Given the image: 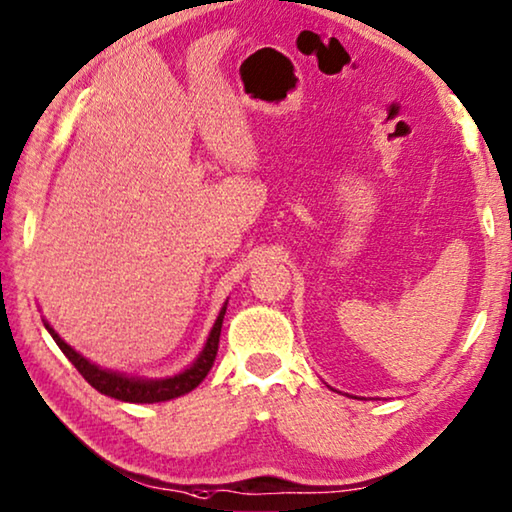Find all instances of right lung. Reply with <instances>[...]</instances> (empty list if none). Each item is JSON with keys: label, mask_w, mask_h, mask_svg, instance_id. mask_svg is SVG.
<instances>
[{"label": "right lung", "mask_w": 512, "mask_h": 512, "mask_svg": "<svg viewBox=\"0 0 512 512\" xmlns=\"http://www.w3.org/2000/svg\"><path fill=\"white\" fill-rule=\"evenodd\" d=\"M225 310H227V300L223 303L221 312H218L214 326L209 330V337L205 346H202L198 358L193 360L184 371L166 378H143V376H129L125 371L102 369L100 364L84 358V355L75 351L70 344L63 342L59 332L50 326V321L43 319V323L56 342V346L63 351V355L75 364V369L97 389V392L104 396H111V399L127 401V403H161V401H170V399H177V396L189 394L191 389H196L202 380H205V376L216 360Z\"/></svg>", "instance_id": "add662e5"}]
</instances>
